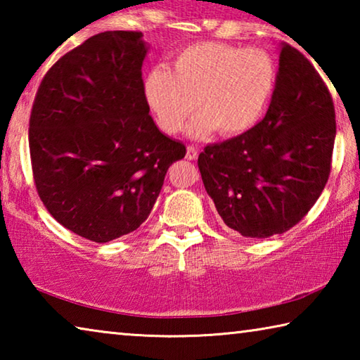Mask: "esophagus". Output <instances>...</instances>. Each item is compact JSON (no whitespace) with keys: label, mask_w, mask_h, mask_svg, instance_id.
Returning a JSON list of instances; mask_svg holds the SVG:
<instances>
[{"label":"esophagus","mask_w":360,"mask_h":360,"mask_svg":"<svg viewBox=\"0 0 360 360\" xmlns=\"http://www.w3.org/2000/svg\"><path fill=\"white\" fill-rule=\"evenodd\" d=\"M186 158H187V160H197V158H198V150H197V148H193V146H188Z\"/></svg>","instance_id":"esophagus-1"}]
</instances>
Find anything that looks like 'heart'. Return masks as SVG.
Segmentation results:
<instances>
[{
    "label": "heart",
    "mask_w": 360,
    "mask_h": 360,
    "mask_svg": "<svg viewBox=\"0 0 360 360\" xmlns=\"http://www.w3.org/2000/svg\"><path fill=\"white\" fill-rule=\"evenodd\" d=\"M276 65L262 49L224 42H197L176 53L172 71L157 68L144 94L160 129L174 135L198 109L192 136L217 131L224 138L245 135L259 124L275 92Z\"/></svg>",
    "instance_id": "b5f03b06"
}]
</instances>
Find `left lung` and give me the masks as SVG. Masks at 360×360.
<instances>
[{"label":"left lung","mask_w":360,"mask_h":360,"mask_svg":"<svg viewBox=\"0 0 360 360\" xmlns=\"http://www.w3.org/2000/svg\"><path fill=\"white\" fill-rule=\"evenodd\" d=\"M335 133L333 101L319 72L297 49L281 44L265 117L198 157L224 224L246 238H268L300 222L330 174Z\"/></svg>","instance_id":"1"}]
</instances>
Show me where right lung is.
I'll list each match as a JSON object with an SVG mask.
<instances>
[{"instance_id":"1","label":"right lung","mask_w":360,"mask_h":360,"mask_svg":"<svg viewBox=\"0 0 360 360\" xmlns=\"http://www.w3.org/2000/svg\"><path fill=\"white\" fill-rule=\"evenodd\" d=\"M141 32H105L47 71L30 117V155L42 203L82 238L108 243L150 214L186 146L149 115Z\"/></svg>"}]
</instances>
